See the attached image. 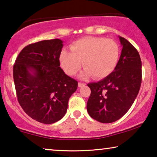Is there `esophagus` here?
<instances>
[{
	"label": "esophagus",
	"mask_w": 157,
	"mask_h": 157,
	"mask_svg": "<svg viewBox=\"0 0 157 157\" xmlns=\"http://www.w3.org/2000/svg\"><path fill=\"white\" fill-rule=\"evenodd\" d=\"M85 85H86V83H81V82H79L78 84V87H83V86H84Z\"/></svg>",
	"instance_id": "obj_1"
}]
</instances>
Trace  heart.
<instances>
[{
    "instance_id": "obj_1",
    "label": "heart",
    "mask_w": 157,
    "mask_h": 157,
    "mask_svg": "<svg viewBox=\"0 0 157 157\" xmlns=\"http://www.w3.org/2000/svg\"><path fill=\"white\" fill-rule=\"evenodd\" d=\"M71 52L63 50L60 63L64 71L74 76L82 66L85 68L82 78L92 76L103 78L109 76L117 66L120 57V46L116 40L102 37H84L70 46Z\"/></svg>"
}]
</instances>
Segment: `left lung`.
<instances>
[{
	"instance_id": "1",
	"label": "left lung",
	"mask_w": 157,
	"mask_h": 157,
	"mask_svg": "<svg viewBox=\"0 0 157 157\" xmlns=\"http://www.w3.org/2000/svg\"><path fill=\"white\" fill-rule=\"evenodd\" d=\"M122 50L114 71L98 82L88 83L91 95L87 111L101 123H112L121 118L136 99L141 83V61L136 48L119 36Z\"/></svg>"
}]
</instances>
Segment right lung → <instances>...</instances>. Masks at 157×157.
<instances>
[{"instance_id":"right-lung-1","label":"right lung","mask_w":157,"mask_h":157,"mask_svg":"<svg viewBox=\"0 0 157 157\" xmlns=\"http://www.w3.org/2000/svg\"><path fill=\"white\" fill-rule=\"evenodd\" d=\"M61 40L51 39L28 45L13 65L18 101L23 111L40 123L51 124L66 114L71 96L78 82L60 67Z\"/></svg>"}]
</instances>
